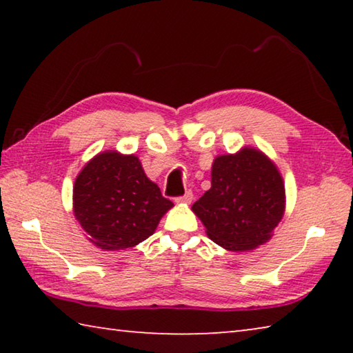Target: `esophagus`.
Here are the masks:
<instances>
[{"label": "esophagus", "instance_id": "obj_1", "mask_svg": "<svg viewBox=\"0 0 353 353\" xmlns=\"http://www.w3.org/2000/svg\"><path fill=\"white\" fill-rule=\"evenodd\" d=\"M191 201H193V193H191V191H187L183 196H179V198H176L177 204H190Z\"/></svg>", "mask_w": 353, "mask_h": 353}]
</instances>
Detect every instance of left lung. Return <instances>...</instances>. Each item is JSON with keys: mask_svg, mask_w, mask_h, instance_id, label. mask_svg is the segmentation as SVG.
<instances>
[{"mask_svg": "<svg viewBox=\"0 0 353 353\" xmlns=\"http://www.w3.org/2000/svg\"><path fill=\"white\" fill-rule=\"evenodd\" d=\"M191 210L208 238L234 252L259 248L272 236L285 212V185L277 166L259 149L218 155L212 187Z\"/></svg>", "mask_w": 353, "mask_h": 353, "instance_id": "1", "label": "left lung"}]
</instances>
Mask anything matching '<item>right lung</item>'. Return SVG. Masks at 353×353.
Masks as SVG:
<instances>
[{
    "label": "right lung",
    "instance_id": "1",
    "mask_svg": "<svg viewBox=\"0 0 353 353\" xmlns=\"http://www.w3.org/2000/svg\"><path fill=\"white\" fill-rule=\"evenodd\" d=\"M174 205L149 181L139 157L99 152L73 187V212L94 246L124 250L145 241Z\"/></svg>",
    "mask_w": 353,
    "mask_h": 353
}]
</instances>
